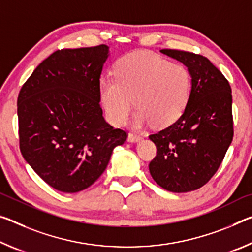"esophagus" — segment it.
Returning a JSON list of instances; mask_svg holds the SVG:
<instances>
[{
    "instance_id": "esophagus-1",
    "label": "esophagus",
    "mask_w": 252,
    "mask_h": 252,
    "mask_svg": "<svg viewBox=\"0 0 252 252\" xmlns=\"http://www.w3.org/2000/svg\"><path fill=\"white\" fill-rule=\"evenodd\" d=\"M141 137L140 135H135V134H133V133H129L127 134V139L126 140L129 141V142H132V143H134V142H139L141 140Z\"/></svg>"
}]
</instances>
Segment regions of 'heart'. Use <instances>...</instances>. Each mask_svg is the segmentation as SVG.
Wrapping results in <instances>:
<instances>
[{
    "mask_svg": "<svg viewBox=\"0 0 252 252\" xmlns=\"http://www.w3.org/2000/svg\"><path fill=\"white\" fill-rule=\"evenodd\" d=\"M191 94V76L182 63L149 51H133L119 59L114 79L102 78L99 97L107 118L114 126H123L134 105L138 112L132 125L142 127L151 123L165 127L182 117Z\"/></svg>",
    "mask_w": 252,
    "mask_h": 252,
    "instance_id": "heart-1",
    "label": "heart"
}]
</instances>
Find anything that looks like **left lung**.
<instances>
[{
  "instance_id": "8db88e82",
  "label": "left lung",
  "mask_w": 252,
  "mask_h": 252,
  "mask_svg": "<svg viewBox=\"0 0 252 252\" xmlns=\"http://www.w3.org/2000/svg\"><path fill=\"white\" fill-rule=\"evenodd\" d=\"M160 53L187 67L191 94L176 122L149 135L158 150L149 171L162 189L186 193L210 181L232 142V95L229 82L207 58L173 49Z\"/></svg>"
}]
</instances>
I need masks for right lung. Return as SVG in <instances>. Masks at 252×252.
<instances>
[{
    "mask_svg": "<svg viewBox=\"0 0 252 252\" xmlns=\"http://www.w3.org/2000/svg\"><path fill=\"white\" fill-rule=\"evenodd\" d=\"M109 47L55 51L33 70L18 97L20 150L38 176L63 193L86 189L104 173L126 133L99 106Z\"/></svg>",
    "mask_w": 252,
    "mask_h": 252,
    "instance_id": "1",
    "label": "right lung"
}]
</instances>
